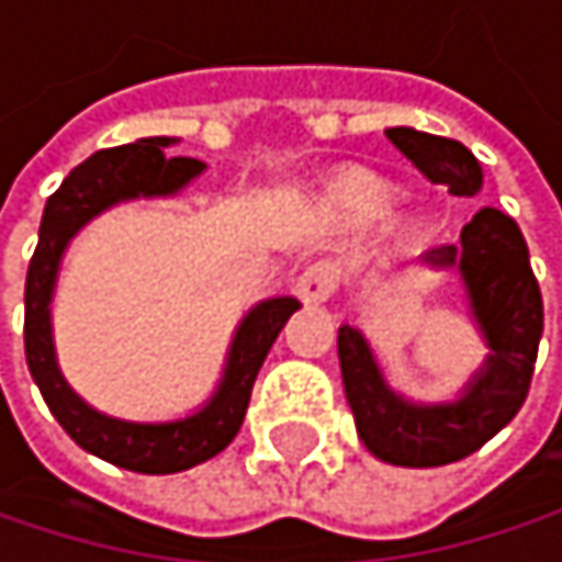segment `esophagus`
Wrapping results in <instances>:
<instances>
[{
  "mask_svg": "<svg viewBox=\"0 0 562 562\" xmlns=\"http://www.w3.org/2000/svg\"><path fill=\"white\" fill-rule=\"evenodd\" d=\"M338 289V267L328 260H318L312 267H305V273L295 280V295L305 305H322L331 299V292Z\"/></svg>",
  "mask_w": 562,
  "mask_h": 562,
  "instance_id": "esophagus-1",
  "label": "esophagus"
}]
</instances>
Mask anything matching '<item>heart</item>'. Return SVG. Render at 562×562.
Segmentation results:
<instances>
[{
  "instance_id": "heart-1",
  "label": "heart",
  "mask_w": 562,
  "mask_h": 562,
  "mask_svg": "<svg viewBox=\"0 0 562 562\" xmlns=\"http://www.w3.org/2000/svg\"><path fill=\"white\" fill-rule=\"evenodd\" d=\"M393 204H396V191L378 178H358L341 194V207L355 224H371V221L387 217Z\"/></svg>"
}]
</instances>
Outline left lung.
Returning <instances> with one entry per match:
<instances>
[{
  "instance_id": "obj_1",
  "label": "left lung",
  "mask_w": 562,
  "mask_h": 562,
  "mask_svg": "<svg viewBox=\"0 0 562 562\" xmlns=\"http://www.w3.org/2000/svg\"><path fill=\"white\" fill-rule=\"evenodd\" d=\"M387 139L400 156L423 171V178L446 184L449 194H475L482 188L479 159L462 143L416 133L409 126H393ZM423 260L436 267H459L472 299V315L492 355L462 400L419 406L406 403L384 384L381 368L358 328H338L341 381L358 436L378 459L403 469L459 462L498 436L527 400L543 335L540 282L530 270L527 240L510 214L482 207L462 227L459 247H432Z\"/></svg>"
}]
</instances>
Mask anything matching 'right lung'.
<instances>
[{
    "mask_svg": "<svg viewBox=\"0 0 562 562\" xmlns=\"http://www.w3.org/2000/svg\"><path fill=\"white\" fill-rule=\"evenodd\" d=\"M171 143L175 139L169 136H149L130 146L100 149L70 171L45 204L38 247L25 277V361L48 409L80 449L143 475H171L194 469L234 442L250 403L254 381L267 361V351L273 348L289 315L299 308L292 295L260 302L234 335L224 381L211 396V403L201 413L175 423H123L103 416L64 384L55 361L48 308L60 254L67 240L110 204L139 194H175L204 169V162L198 159H166L162 149Z\"/></svg>",
    "mask_w": 562,
    "mask_h": 562,
    "instance_id": "1",
    "label": "right lung"
}]
</instances>
